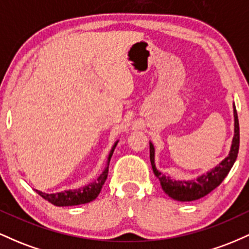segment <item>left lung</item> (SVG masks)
<instances>
[{"label":"left lung","instance_id":"obj_1","mask_svg":"<svg viewBox=\"0 0 249 249\" xmlns=\"http://www.w3.org/2000/svg\"><path fill=\"white\" fill-rule=\"evenodd\" d=\"M234 107V137L232 142V147H231L230 154L227 158H225L218 166H215L210 172L204 176L199 177L196 180H190V181H182V180H173L168 177L164 176L159 172L154 165V147L152 142H150V160L152 165V170L154 176L160 180V185L164 192L168 194L171 198L178 201H193L198 200L202 196H207L214 188H216L222 182L227 174L230 173L231 168L236 160V157L239 153L240 145V130H239V119L236 108Z\"/></svg>","mask_w":249,"mask_h":249}]
</instances>
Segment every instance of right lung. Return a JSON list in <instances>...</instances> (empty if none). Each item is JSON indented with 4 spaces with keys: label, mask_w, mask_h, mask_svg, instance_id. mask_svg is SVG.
Here are the masks:
<instances>
[{
    "label": "right lung",
    "mask_w": 249,
    "mask_h": 249,
    "mask_svg": "<svg viewBox=\"0 0 249 249\" xmlns=\"http://www.w3.org/2000/svg\"><path fill=\"white\" fill-rule=\"evenodd\" d=\"M113 145L112 150L110 151V154L107 157V166L105 167L104 172H103L101 176L97 178L95 181L91 182V184L87 185V186L78 188V190H69V191H64V192H59V193H43L41 191L35 190L42 198H44L45 200L51 202L55 206H76V205H82V204H88V202L92 201L95 200L98 194L101 193V190L104 185L105 180L107 178V173H108V164H110L111 157H112L113 151H115L116 145Z\"/></svg>",
    "instance_id": "1"
}]
</instances>
